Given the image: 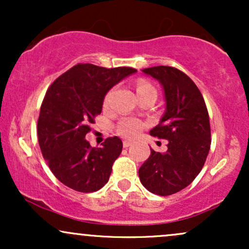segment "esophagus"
<instances>
[{"instance_id":"esophagus-1","label":"esophagus","mask_w":249,"mask_h":249,"mask_svg":"<svg viewBox=\"0 0 249 249\" xmlns=\"http://www.w3.org/2000/svg\"><path fill=\"white\" fill-rule=\"evenodd\" d=\"M131 145H132V142H131V141H124V142H123V146H124L125 148L131 146Z\"/></svg>"}]
</instances>
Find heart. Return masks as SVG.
Listing matches in <instances>:
<instances>
[{"mask_svg": "<svg viewBox=\"0 0 249 249\" xmlns=\"http://www.w3.org/2000/svg\"><path fill=\"white\" fill-rule=\"evenodd\" d=\"M146 90H154V88L150 83L142 82L141 81L137 85V92L139 91H146ZM110 98V95L107 96V99L105 101H108ZM142 123L137 121L134 118H124L119 122L118 126H117V131H118L119 134H122L123 137H126V138H133L137 134L139 133V131L142 130Z\"/></svg>", "mask_w": 249, "mask_h": 249, "instance_id": "heart-1", "label": "heart"}]
</instances>
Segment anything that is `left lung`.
<instances>
[{
    "label": "left lung",
    "mask_w": 249,
    "mask_h": 249,
    "mask_svg": "<svg viewBox=\"0 0 249 249\" xmlns=\"http://www.w3.org/2000/svg\"><path fill=\"white\" fill-rule=\"evenodd\" d=\"M142 73L160 83L165 112L150 134L166 139L167 151L151 154L139 168L142 186L158 196H171L196 179L211 147L210 118L204 97L186 73L176 68L142 69Z\"/></svg>",
    "instance_id": "left-lung-1"
}]
</instances>
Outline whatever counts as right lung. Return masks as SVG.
<instances>
[{"label":"right lung","instance_id":"1","mask_svg":"<svg viewBox=\"0 0 249 249\" xmlns=\"http://www.w3.org/2000/svg\"><path fill=\"white\" fill-rule=\"evenodd\" d=\"M136 72L132 68L77 64L48 89L37 123L38 142L51 172L65 186L88 193L108 181L122 141L110 137L101 147H91L85 136L108 91Z\"/></svg>","mask_w":249,"mask_h":249}]
</instances>
